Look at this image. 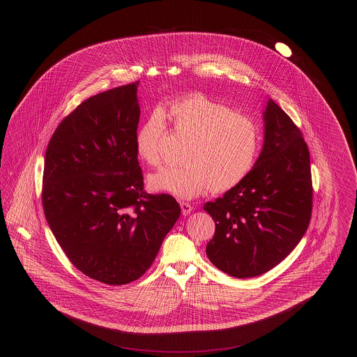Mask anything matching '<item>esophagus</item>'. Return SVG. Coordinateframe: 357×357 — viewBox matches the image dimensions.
<instances>
[{
	"label": "esophagus",
	"instance_id": "34e87169",
	"mask_svg": "<svg viewBox=\"0 0 357 357\" xmlns=\"http://www.w3.org/2000/svg\"><path fill=\"white\" fill-rule=\"evenodd\" d=\"M181 208H182V214L186 217L191 211H192V206L187 202H181Z\"/></svg>",
	"mask_w": 357,
	"mask_h": 357
}]
</instances>
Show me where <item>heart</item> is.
Here are the masks:
<instances>
[{"mask_svg": "<svg viewBox=\"0 0 357 357\" xmlns=\"http://www.w3.org/2000/svg\"><path fill=\"white\" fill-rule=\"evenodd\" d=\"M169 119L178 135L187 137L183 165L169 166L149 178L153 191L191 199L208 187L225 191L237 186L255 166L261 132L253 120L204 95L172 102ZM167 131L162 111L156 109L139 128L136 151L151 166H159L160 140Z\"/></svg>", "mask_w": 357, "mask_h": 357, "instance_id": "heart-1", "label": "heart"}]
</instances>
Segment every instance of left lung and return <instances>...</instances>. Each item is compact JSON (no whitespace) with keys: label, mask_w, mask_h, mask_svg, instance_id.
Listing matches in <instances>:
<instances>
[{"label":"left lung","mask_w":357,"mask_h":357,"mask_svg":"<svg viewBox=\"0 0 357 357\" xmlns=\"http://www.w3.org/2000/svg\"><path fill=\"white\" fill-rule=\"evenodd\" d=\"M262 119L264 144L252 171L204 206L215 222L206 255L237 278L261 275L284 261L312 215L310 159L301 131L272 99Z\"/></svg>","instance_id":"obj_1"}]
</instances>
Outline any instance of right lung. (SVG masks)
Listing matches in <instances>:
<instances>
[{
  "label": "right lung",
  "instance_id": "right-lung-1",
  "mask_svg": "<svg viewBox=\"0 0 357 357\" xmlns=\"http://www.w3.org/2000/svg\"><path fill=\"white\" fill-rule=\"evenodd\" d=\"M137 84L77 105L45 153L43 207L52 233L80 272L107 285L142 277L181 215L174 197L143 190Z\"/></svg>",
  "mask_w": 357,
  "mask_h": 357
}]
</instances>
